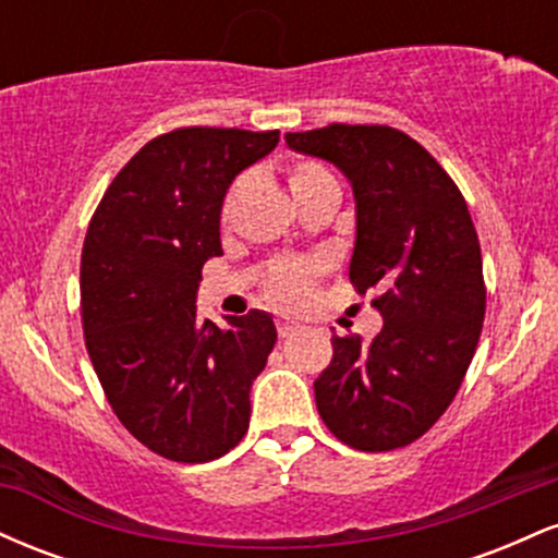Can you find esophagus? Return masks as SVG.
Here are the masks:
<instances>
[{
    "label": "esophagus",
    "mask_w": 558,
    "mask_h": 558,
    "mask_svg": "<svg viewBox=\"0 0 558 558\" xmlns=\"http://www.w3.org/2000/svg\"><path fill=\"white\" fill-rule=\"evenodd\" d=\"M275 325H278V336L280 338H291V336H296L299 330H304V325H299L296 319H291V317H280Z\"/></svg>",
    "instance_id": "esophagus-1"
}]
</instances>
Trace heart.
<instances>
[{
	"label": "heart",
	"instance_id": "obj_1",
	"mask_svg": "<svg viewBox=\"0 0 558 558\" xmlns=\"http://www.w3.org/2000/svg\"><path fill=\"white\" fill-rule=\"evenodd\" d=\"M239 185L228 191L226 202H222V217L230 215L233 209L235 194H239ZM328 185H336V178L330 175V170L325 165H319L317 159H296V162L288 168V189L296 196V202L306 198L315 191L328 189ZM319 262H278V265L270 267L265 280V293L272 304L283 306V310H296V306H304L312 296V288H315L319 278Z\"/></svg>",
	"mask_w": 558,
	"mask_h": 558
}]
</instances>
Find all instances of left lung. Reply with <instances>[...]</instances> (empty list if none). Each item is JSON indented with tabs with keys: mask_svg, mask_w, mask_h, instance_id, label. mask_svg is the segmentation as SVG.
Here are the masks:
<instances>
[{
	"mask_svg": "<svg viewBox=\"0 0 558 558\" xmlns=\"http://www.w3.org/2000/svg\"><path fill=\"white\" fill-rule=\"evenodd\" d=\"M286 141L351 181L349 278L362 296L377 293L383 315L373 341L330 338L332 360L315 380L319 417L360 451L414 444L453 401L483 330V254L462 191L399 128L332 123Z\"/></svg>",
	"mask_w": 558,
	"mask_h": 558,
	"instance_id": "8db88e82",
	"label": "left lung"
}]
</instances>
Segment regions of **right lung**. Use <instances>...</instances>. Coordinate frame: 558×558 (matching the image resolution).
<instances>
[{"mask_svg":"<svg viewBox=\"0 0 558 558\" xmlns=\"http://www.w3.org/2000/svg\"><path fill=\"white\" fill-rule=\"evenodd\" d=\"M278 138L207 125L162 133L114 175L88 222V356L125 430L170 462H213L248 430V390L278 338L272 317L252 310L217 328L196 317V288L204 262L222 254L230 181Z\"/></svg>","mask_w":558,"mask_h":558,"instance_id":"1","label":"right lung"}]
</instances>
